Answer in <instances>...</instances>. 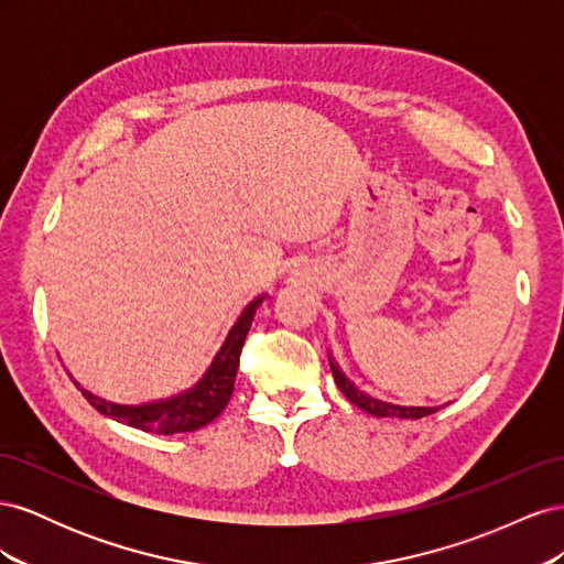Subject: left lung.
<instances>
[{"instance_id":"obj_1","label":"left lung","mask_w":564,"mask_h":564,"mask_svg":"<svg viewBox=\"0 0 564 564\" xmlns=\"http://www.w3.org/2000/svg\"><path fill=\"white\" fill-rule=\"evenodd\" d=\"M329 367H332V373H334V381L338 386V390L344 392V395L355 404L365 409L367 414L371 416H398V419H421V416H429L433 412H437L435 406H402V404H390V402H383V400H377V398H369L367 392L357 390L355 383L346 377L344 371H340V367L334 362V357L329 355Z\"/></svg>"}]
</instances>
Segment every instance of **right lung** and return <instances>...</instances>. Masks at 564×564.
Instances as JSON below:
<instances>
[{"label": "right lung", "instance_id": "add662e5", "mask_svg": "<svg viewBox=\"0 0 564 564\" xmlns=\"http://www.w3.org/2000/svg\"><path fill=\"white\" fill-rule=\"evenodd\" d=\"M263 299L265 294L256 296L251 303L245 305V311L235 319L224 340V346L218 348L212 365L202 373V379L193 388L178 392V395L155 400V402H143V404H117V402L96 398L94 392L84 390L77 381L75 386L82 390V395L89 400V404L96 409V412L124 425H131V429L155 433V435H176V433L199 431L224 412L232 395L245 338L249 334L253 315L259 311Z\"/></svg>", "mask_w": 564, "mask_h": 564}]
</instances>
